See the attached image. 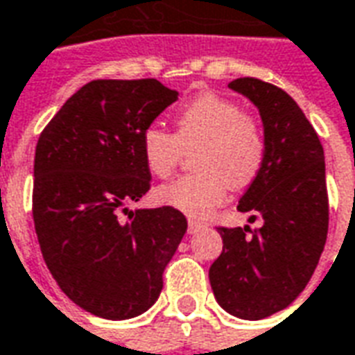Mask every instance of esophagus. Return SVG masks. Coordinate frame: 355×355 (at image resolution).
Masks as SVG:
<instances>
[{"instance_id": "1", "label": "esophagus", "mask_w": 355, "mask_h": 355, "mask_svg": "<svg viewBox=\"0 0 355 355\" xmlns=\"http://www.w3.org/2000/svg\"><path fill=\"white\" fill-rule=\"evenodd\" d=\"M202 229H206V225L200 223V221H195V219H189V232H191V234L200 232Z\"/></svg>"}]
</instances>
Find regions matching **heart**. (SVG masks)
<instances>
[{
	"instance_id": "obj_1",
	"label": "heart",
	"mask_w": 355,
	"mask_h": 355,
	"mask_svg": "<svg viewBox=\"0 0 355 355\" xmlns=\"http://www.w3.org/2000/svg\"><path fill=\"white\" fill-rule=\"evenodd\" d=\"M195 147L193 164L198 174L178 178L155 191L157 202L191 217L209 216L225 200L227 185H250L265 160V138L257 121L214 92L196 96L175 113V134L149 126L141 136L144 162L157 178H166L183 151Z\"/></svg>"
}]
</instances>
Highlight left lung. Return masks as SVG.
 Masks as SVG:
<instances>
[{
	"instance_id": "obj_1",
	"label": "left lung",
	"mask_w": 355,
	"mask_h": 355,
	"mask_svg": "<svg viewBox=\"0 0 355 355\" xmlns=\"http://www.w3.org/2000/svg\"><path fill=\"white\" fill-rule=\"evenodd\" d=\"M229 89L259 111L265 160L242 198L250 225L219 229L223 252L209 266L219 306L240 320H263L287 309L312 278L327 238L325 157L318 134L291 96L244 77Z\"/></svg>"
}]
</instances>
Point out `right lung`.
Masks as SVG:
<instances>
[{
	"label": "right lung",
	"instance_id": "1",
	"mask_svg": "<svg viewBox=\"0 0 355 355\" xmlns=\"http://www.w3.org/2000/svg\"><path fill=\"white\" fill-rule=\"evenodd\" d=\"M178 96L157 79L92 81L62 105L35 147L33 223L43 259L68 299L98 318L130 320L151 309L187 232L174 208H126L151 181L141 136Z\"/></svg>",
	"mask_w": 355,
	"mask_h": 355
}]
</instances>
